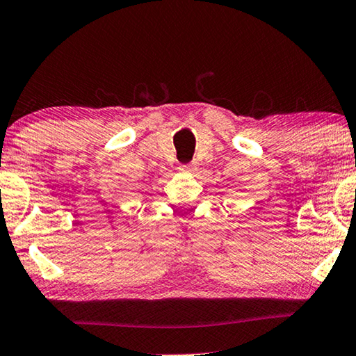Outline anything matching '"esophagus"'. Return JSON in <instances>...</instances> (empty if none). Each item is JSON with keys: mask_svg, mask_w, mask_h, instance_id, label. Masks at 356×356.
Here are the masks:
<instances>
[{"mask_svg": "<svg viewBox=\"0 0 356 356\" xmlns=\"http://www.w3.org/2000/svg\"><path fill=\"white\" fill-rule=\"evenodd\" d=\"M193 165H184V166H180V169H182V171H193Z\"/></svg>", "mask_w": 356, "mask_h": 356, "instance_id": "1", "label": "esophagus"}]
</instances>
